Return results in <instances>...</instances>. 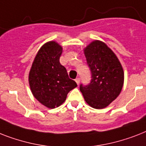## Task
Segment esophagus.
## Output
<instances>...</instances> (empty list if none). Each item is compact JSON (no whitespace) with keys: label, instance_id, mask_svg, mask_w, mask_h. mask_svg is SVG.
<instances>
[{"label":"esophagus","instance_id":"esophagus-1","mask_svg":"<svg viewBox=\"0 0 146 146\" xmlns=\"http://www.w3.org/2000/svg\"><path fill=\"white\" fill-rule=\"evenodd\" d=\"M75 81H76V82L77 83V85H79V82H80V79H79V78H76V79H75Z\"/></svg>","mask_w":146,"mask_h":146}]
</instances>
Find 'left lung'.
<instances>
[{
	"instance_id": "1",
	"label": "left lung",
	"mask_w": 146,
	"mask_h": 146,
	"mask_svg": "<svg viewBox=\"0 0 146 146\" xmlns=\"http://www.w3.org/2000/svg\"><path fill=\"white\" fill-rule=\"evenodd\" d=\"M92 79L79 89L85 100L94 109H103L119 95L124 83V71L114 52L103 42L95 40L85 48Z\"/></svg>"
}]
</instances>
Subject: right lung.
<instances>
[{"instance_id": "1", "label": "right lung", "mask_w": 146, "mask_h": 146, "mask_svg": "<svg viewBox=\"0 0 146 146\" xmlns=\"http://www.w3.org/2000/svg\"><path fill=\"white\" fill-rule=\"evenodd\" d=\"M62 47L54 41L40 48L29 73V84L34 98L46 107L54 109L64 102L70 91L77 86L60 64Z\"/></svg>"}]
</instances>
